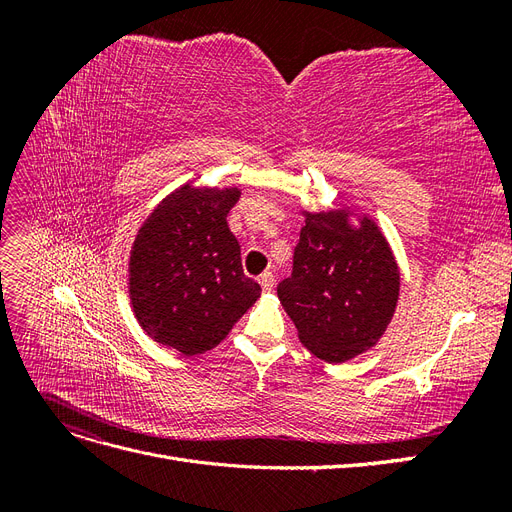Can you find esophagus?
Listing matches in <instances>:
<instances>
[{"label":"esophagus","instance_id":"esophagus-1","mask_svg":"<svg viewBox=\"0 0 512 512\" xmlns=\"http://www.w3.org/2000/svg\"><path fill=\"white\" fill-rule=\"evenodd\" d=\"M258 282H260V286H262V290H273V284H275V275L271 273V271H265L262 273L260 277H258Z\"/></svg>","mask_w":512,"mask_h":512}]
</instances>
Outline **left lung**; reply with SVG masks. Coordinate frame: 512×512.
<instances>
[{"mask_svg": "<svg viewBox=\"0 0 512 512\" xmlns=\"http://www.w3.org/2000/svg\"><path fill=\"white\" fill-rule=\"evenodd\" d=\"M352 213L305 211L292 273L277 286L301 344L327 363L374 348L399 299V267L389 241L367 215L354 226Z\"/></svg>", "mask_w": 512, "mask_h": 512, "instance_id": "8db88e82", "label": "left lung"}]
</instances>
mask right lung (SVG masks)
Listing matches in <instances>:
<instances>
[{
  "label": "right lung",
  "instance_id": "1",
  "mask_svg": "<svg viewBox=\"0 0 512 512\" xmlns=\"http://www.w3.org/2000/svg\"><path fill=\"white\" fill-rule=\"evenodd\" d=\"M239 188L185 183L151 211L130 252V301L143 331L192 356L218 346L260 297L226 215Z\"/></svg>",
  "mask_w": 512,
  "mask_h": 512
}]
</instances>
